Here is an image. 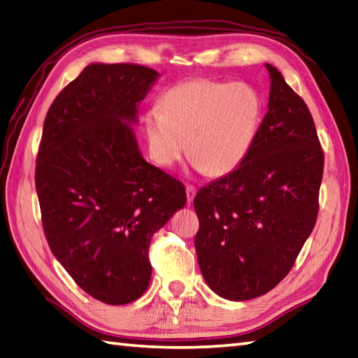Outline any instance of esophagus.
I'll return each mask as SVG.
<instances>
[{"label": "esophagus", "instance_id": "obj_1", "mask_svg": "<svg viewBox=\"0 0 358 358\" xmlns=\"http://www.w3.org/2000/svg\"><path fill=\"white\" fill-rule=\"evenodd\" d=\"M194 196H196L194 187H189V185H188V187H187V202H188V205L194 201Z\"/></svg>", "mask_w": 358, "mask_h": 358}]
</instances>
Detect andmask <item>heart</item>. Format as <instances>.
<instances>
[{"label":"heart","instance_id":"1","mask_svg":"<svg viewBox=\"0 0 358 358\" xmlns=\"http://www.w3.org/2000/svg\"><path fill=\"white\" fill-rule=\"evenodd\" d=\"M260 119L262 98L250 84L179 83L144 116L148 153L157 165L170 169L188 150L196 171L224 176L250 153Z\"/></svg>","mask_w":358,"mask_h":358}]
</instances>
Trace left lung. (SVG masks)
I'll use <instances>...</instances> for the list:
<instances>
[{
	"mask_svg": "<svg viewBox=\"0 0 358 358\" xmlns=\"http://www.w3.org/2000/svg\"><path fill=\"white\" fill-rule=\"evenodd\" d=\"M268 112L245 161L194 197L201 273L217 296H264L289 273L319 211L323 152L313 116L271 64Z\"/></svg>",
	"mask_w": 358,
	"mask_h": 358,
	"instance_id": "obj_1",
	"label": "left lung"
}]
</instances>
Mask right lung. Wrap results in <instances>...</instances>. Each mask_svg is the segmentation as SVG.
I'll return each mask as SVG.
<instances>
[{
  "label": "right lung",
  "mask_w": 358,
  "mask_h": 358,
  "mask_svg": "<svg viewBox=\"0 0 358 358\" xmlns=\"http://www.w3.org/2000/svg\"><path fill=\"white\" fill-rule=\"evenodd\" d=\"M134 64L87 66L47 112L36 194L53 256L107 305L145 292L152 236L185 206V188L141 153L133 125L159 79Z\"/></svg>",
  "instance_id": "right-lung-1"
}]
</instances>
